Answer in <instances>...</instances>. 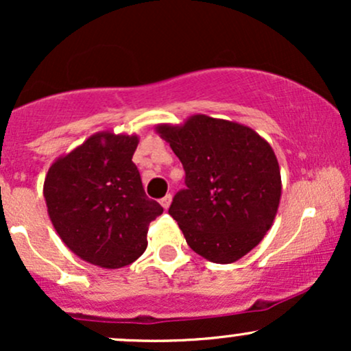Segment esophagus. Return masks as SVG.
<instances>
[{
	"instance_id": "34e87169",
	"label": "esophagus",
	"mask_w": 351,
	"mask_h": 351,
	"mask_svg": "<svg viewBox=\"0 0 351 351\" xmlns=\"http://www.w3.org/2000/svg\"><path fill=\"white\" fill-rule=\"evenodd\" d=\"M171 199H173V196H171V195L163 196V198L160 199V204H162V206H163L165 209H168V208H170V204H171Z\"/></svg>"
}]
</instances>
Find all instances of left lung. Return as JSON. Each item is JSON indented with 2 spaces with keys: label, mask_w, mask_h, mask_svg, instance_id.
I'll list each match as a JSON object with an SVG mask.
<instances>
[{
  "label": "left lung",
  "mask_w": 351,
  "mask_h": 351,
  "mask_svg": "<svg viewBox=\"0 0 351 351\" xmlns=\"http://www.w3.org/2000/svg\"><path fill=\"white\" fill-rule=\"evenodd\" d=\"M155 132L183 163L186 188L168 213L189 247L216 264H231L251 252L272 226L282 181L267 140L231 120L198 114Z\"/></svg>",
  "instance_id": "left-lung-1"
}]
</instances>
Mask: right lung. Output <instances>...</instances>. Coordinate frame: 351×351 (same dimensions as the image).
<instances>
[{
	"instance_id": "right-lung-1",
	"label": "right lung",
	"mask_w": 351,
	"mask_h": 351,
	"mask_svg": "<svg viewBox=\"0 0 351 351\" xmlns=\"http://www.w3.org/2000/svg\"><path fill=\"white\" fill-rule=\"evenodd\" d=\"M138 135L94 134L59 156L44 180L47 215L75 256L120 269L147 249L148 226L163 208L145 195L132 156Z\"/></svg>"
}]
</instances>
